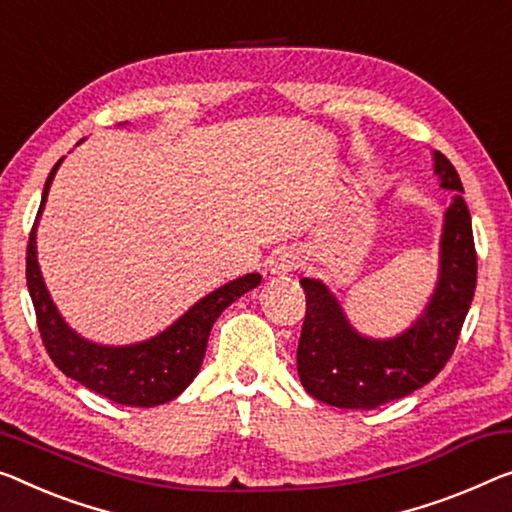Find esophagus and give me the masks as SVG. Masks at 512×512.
I'll use <instances>...</instances> for the list:
<instances>
[{"label":"esophagus","instance_id":"esophagus-1","mask_svg":"<svg viewBox=\"0 0 512 512\" xmlns=\"http://www.w3.org/2000/svg\"><path fill=\"white\" fill-rule=\"evenodd\" d=\"M299 264H301V257L296 255L294 250H280V253L271 257L269 271L273 276H285V273H292L299 269Z\"/></svg>","mask_w":512,"mask_h":512}]
</instances>
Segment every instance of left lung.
<instances>
[{
    "label": "left lung",
    "instance_id": "8db88e82",
    "mask_svg": "<svg viewBox=\"0 0 512 512\" xmlns=\"http://www.w3.org/2000/svg\"><path fill=\"white\" fill-rule=\"evenodd\" d=\"M439 186L455 190L446 209L439 280L423 315L388 340L358 333L322 280L303 278L305 319L296 365L312 398L340 409H377L414 393L444 370L476 292V248L460 174L434 151Z\"/></svg>",
    "mask_w": 512,
    "mask_h": 512
}]
</instances>
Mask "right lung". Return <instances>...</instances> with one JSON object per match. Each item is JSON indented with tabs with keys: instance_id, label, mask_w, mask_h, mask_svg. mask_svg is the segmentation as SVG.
I'll return each mask as SVG.
<instances>
[{
	"instance_id": "obj_1",
	"label": "right lung",
	"mask_w": 512,
	"mask_h": 512,
	"mask_svg": "<svg viewBox=\"0 0 512 512\" xmlns=\"http://www.w3.org/2000/svg\"><path fill=\"white\" fill-rule=\"evenodd\" d=\"M61 160H57L48 181H45L41 207H38L27 246V287L36 310L43 345L66 377L75 379L103 398L126 404V407H156V404L170 402L186 391L190 381L200 372L211 326L220 317V312L239 296L255 289L262 282V276L248 273V276L218 287L216 292L197 301L172 326H167L163 333L144 342L110 347L85 340L59 315L36 259V225Z\"/></svg>"
}]
</instances>
